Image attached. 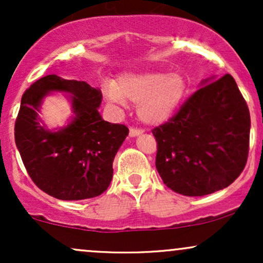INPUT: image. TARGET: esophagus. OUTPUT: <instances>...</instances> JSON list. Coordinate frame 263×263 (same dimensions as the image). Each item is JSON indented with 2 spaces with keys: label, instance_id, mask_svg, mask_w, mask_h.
I'll return each instance as SVG.
<instances>
[{
  "label": "esophagus",
  "instance_id": "1",
  "mask_svg": "<svg viewBox=\"0 0 263 263\" xmlns=\"http://www.w3.org/2000/svg\"><path fill=\"white\" fill-rule=\"evenodd\" d=\"M142 134H143V129L129 128V137H137V136H140Z\"/></svg>",
  "mask_w": 263,
  "mask_h": 263
}]
</instances>
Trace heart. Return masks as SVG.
Masks as SVG:
<instances>
[{
    "instance_id": "heart-1",
    "label": "heart",
    "mask_w": 263,
    "mask_h": 263,
    "mask_svg": "<svg viewBox=\"0 0 263 263\" xmlns=\"http://www.w3.org/2000/svg\"><path fill=\"white\" fill-rule=\"evenodd\" d=\"M185 91L186 81L182 74L161 71L123 75L116 86L108 85L105 89L111 104L122 106L125 100L138 102V117L148 125H158L170 119Z\"/></svg>"
}]
</instances>
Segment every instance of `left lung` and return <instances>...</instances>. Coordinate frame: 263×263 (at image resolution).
<instances>
[{"label": "left lung", "instance_id": "8db88e82", "mask_svg": "<svg viewBox=\"0 0 263 263\" xmlns=\"http://www.w3.org/2000/svg\"><path fill=\"white\" fill-rule=\"evenodd\" d=\"M250 127L249 107L234 78L203 80L176 116L152 131L163 183L185 197L229 186L246 165Z\"/></svg>", "mask_w": 263, "mask_h": 263}]
</instances>
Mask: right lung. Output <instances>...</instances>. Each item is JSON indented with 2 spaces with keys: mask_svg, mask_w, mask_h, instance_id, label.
<instances>
[{
  "mask_svg": "<svg viewBox=\"0 0 263 263\" xmlns=\"http://www.w3.org/2000/svg\"><path fill=\"white\" fill-rule=\"evenodd\" d=\"M68 95L73 116L68 125L50 130L39 117L47 95ZM102 93L86 81L52 74L23 93L14 141L29 177L39 189L60 200L98 197L110 185L112 162L128 136L125 125L102 120Z\"/></svg>",
  "mask_w": 263,
  "mask_h": 263,
  "instance_id": "add662e5",
  "label": "right lung"
}]
</instances>
